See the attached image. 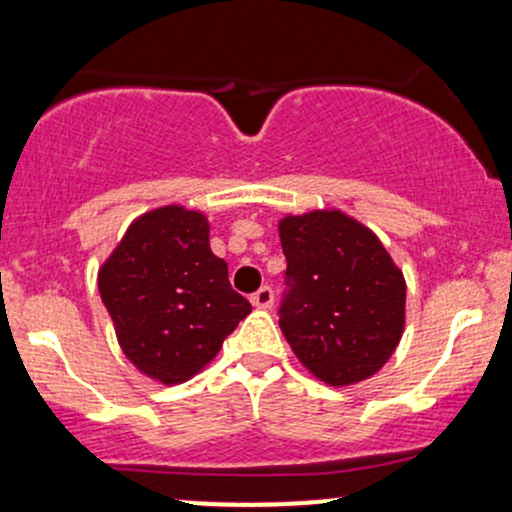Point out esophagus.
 Listing matches in <instances>:
<instances>
[{"mask_svg": "<svg viewBox=\"0 0 512 512\" xmlns=\"http://www.w3.org/2000/svg\"><path fill=\"white\" fill-rule=\"evenodd\" d=\"M252 305H255V308H272L274 305V291H272V286H262V289H257L255 293H252Z\"/></svg>", "mask_w": 512, "mask_h": 512, "instance_id": "obj_1", "label": "esophagus"}]
</instances>
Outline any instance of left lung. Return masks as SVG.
Segmentation results:
<instances>
[{
  "label": "left lung",
  "instance_id": "left-lung-1",
  "mask_svg": "<svg viewBox=\"0 0 512 512\" xmlns=\"http://www.w3.org/2000/svg\"><path fill=\"white\" fill-rule=\"evenodd\" d=\"M286 255L279 327L322 383H361L385 366L404 332L407 284L370 228L342 211L279 221Z\"/></svg>",
  "mask_w": 512,
  "mask_h": 512
}]
</instances>
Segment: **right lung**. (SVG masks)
Instances as JSON below:
<instances>
[{
  "instance_id": "right-lung-1",
  "label": "right lung",
  "mask_w": 512,
  "mask_h": 512,
  "mask_svg": "<svg viewBox=\"0 0 512 512\" xmlns=\"http://www.w3.org/2000/svg\"><path fill=\"white\" fill-rule=\"evenodd\" d=\"M98 291L125 356L163 385L199 373L252 310L209 248L207 216L178 204L127 228L98 272Z\"/></svg>"
}]
</instances>
